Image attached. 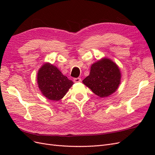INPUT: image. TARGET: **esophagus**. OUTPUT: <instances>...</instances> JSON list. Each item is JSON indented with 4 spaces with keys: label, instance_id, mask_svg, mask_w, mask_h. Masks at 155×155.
Wrapping results in <instances>:
<instances>
[{
    "label": "esophagus",
    "instance_id": "1",
    "mask_svg": "<svg viewBox=\"0 0 155 155\" xmlns=\"http://www.w3.org/2000/svg\"><path fill=\"white\" fill-rule=\"evenodd\" d=\"M74 81L75 83H79V82H81V78H74Z\"/></svg>",
    "mask_w": 155,
    "mask_h": 155
}]
</instances>
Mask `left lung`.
<instances>
[{
    "mask_svg": "<svg viewBox=\"0 0 155 155\" xmlns=\"http://www.w3.org/2000/svg\"><path fill=\"white\" fill-rule=\"evenodd\" d=\"M121 74L119 67L107 58H102L91 65L90 74L83 83L100 97L111 95L118 89Z\"/></svg>",
    "mask_w": 155,
    "mask_h": 155,
    "instance_id": "left-lung-1",
    "label": "left lung"
}]
</instances>
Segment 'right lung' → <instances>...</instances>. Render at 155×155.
Instances as JSON below:
<instances>
[{
	"instance_id": "add662e5",
	"label": "right lung",
	"mask_w": 155,
	"mask_h": 155,
	"mask_svg": "<svg viewBox=\"0 0 155 155\" xmlns=\"http://www.w3.org/2000/svg\"><path fill=\"white\" fill-rule=\"evenodd\" d=\"M37 80L43 95L52 101L61 100L74 84L57 67L50 63L42 65L37 72Z\"/></svg>"
}]
</instances>
